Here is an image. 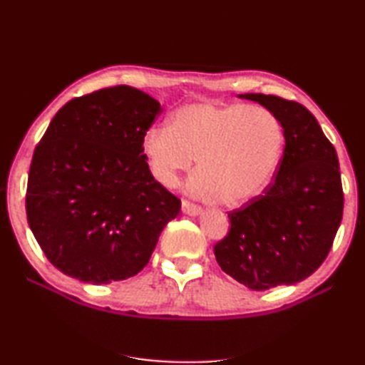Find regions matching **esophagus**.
<instances>
[{
	"mask_svg": "<svg viewBox=\"0 0 365 365\" xmlns=\"http://www.w3.org/2000/svg\"><path fill=\"white\" fill-rule=\"evenodd\" d=\"M182 211L188 215H200L202 212V209L201 206L195 205V202H191L188 200H182Z\"/></svg>",
	"mask_w": 365,
	"mask_h": 365,
	"instance_id": "34e87169",
	"label": "esophagus"
}]
</instances>
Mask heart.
I'll use <instances>...</instances> for the list:
<instances>
[{
    "label": "heart",
    "instance_id": "obj_1",
    "mask_svg": "<svg viewBox=\"0 0 365 365\" xmlns=\"http://www.w3.org/2000/svg\"><path fill=\"white\" fill-rule=\"evenodd\" d=\"M283 148V130L267 110L248 104L191 103L168 128H151L143 153L154 178L175 187L196 159L191 190L228 206L243 205L267 187Z\"/></svg>",
    "mask_w": 365,
    "mask_h": 365
}]
</instances>
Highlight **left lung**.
<instances>
[{
	"mask_svg": "<svg viewBox=\"0 0 365 365\" xmlns=\"http://www.w3.org/2000/svg\"><path fill=\"white\" fill-rule=\"evenodd\" d=\"M282 123L285 151L262 195L228 212L230 230L214 246L220 269L250 289L293 285L314 274L331 250L343 217L338 156L302 104L246 93Z\"/></svg>",
	"mask_w": 365,
	"mask_h": 365,
	"instance_id": "left-lung-1",
	"label": "left lung"
}]
</instances>
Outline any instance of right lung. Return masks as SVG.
<instances>
[{
    "instance_id": "obj_1",
    "label": "right lung",
    "mask_w": 365,
    "mask_h": 365,
    "mask_svg": "<svg viewBox=\"0 0 365 365\" xmlns=\"http://www.w3.org/2000/svg\"><path fill=\"white\" fill-rule=\"evenodd\" d=\"M160 104L127 85L73 98L30 164L26 211L48 261L85 283L137 275L180 200L154 180L143 138Z\"/></svg>"
}]
</instances>
